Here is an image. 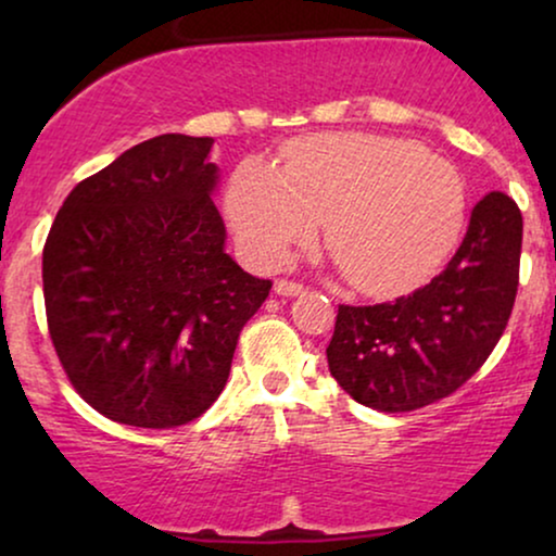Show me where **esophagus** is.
I'll return each mask as SVG.
<instances>
[{
	"mask_svg": "<svg viewBox=\"0 0 556 556\" xmlns=\"http://www.w3.org/2000/svg\"><path fill=\"white\" fill-rule=\"evenodd\" d=\"M273 291H276L278 295H283V299H291V295L303 293V286L293 283V280H276V283H273Z\"/></svg>",
	"mask_w": 556,
	"mask_h": 556,
	"instance_id": "1",
	"label": "esophagus"
}]
</instances>
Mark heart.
I'll return each instance as SVG.
<instances>
[{
	"mask_svg": "<svg viewBox=\"0 0 556 556\" xmlns=\"http://www.w3.org/2000/svg\"><path fill=\"white\" fill-rule=\"evenodd\" d=\"M242 253L280 265L326 217V245L367 293L415 286L447 255L466 217V185L443 156L379 134H316L276 166L245 162L225 197Z\"/></svg>",
	"mask_w": 556,
	"mask_h": 556,
	"instance_id": "b5f03b06",
	"label": "heart"
}]
</instances>
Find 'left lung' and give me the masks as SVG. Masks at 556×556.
<instances>
[{"label": "left lung", "mask_w": 556, "mask_h": 556, "mask_svg": "<svg viewBox=\"0 0 556 556\" xmlns=\"http://www.w3.org/2000/svg\"><path fill=\"white\" fill-rule=\"evenodd\" d=\"M521 232L511 197L485 194L428 286L392 303L339 306L326 359L341 390L379 413H409L468 382L511 316Z\"/></svg>", "instance_id": "obj_1"}]
</instances>
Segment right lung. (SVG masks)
<instances>
[{"instance_id": "add662e5", "label": "right lung", "mask_w": 556, "mask_h": 556, "mask_svg": "<svg viewBox=\"0 0 556 556\" xmlns=\"http://www.w3.org/2000/svg\"><path fill=\"white\" fill-rule=\"evenodd\" d=\"M212 136L136 143L67 194L42 250L50 339L113 422L177 428L225 390L270 280L225 253Z\"/></svg>"}]
</instances>
